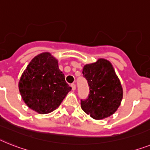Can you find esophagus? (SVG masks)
I'll return each instance as SVG.
<instances>
[{"label": "esophagus", "mask_w": 150, "mask_h": 150, "mask_svg": "<svg viewBox=\"0 0 150 150\" xmlns=\"http://www.w3.org/2000/svg\"><path fill=\"white\" fill-rule=\"evenodd\" d=\"M71 87H72V90H76V85H75V84H74V83L71 84Z\"/></svg>", "instance_id": "esophagus-1"}]
</instances>
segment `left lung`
<instances>
[{
    "mask_svg": "<svg viewBox=\"0 0 150 150\" xmlns=\"http://www.w3.org/2000/svg\"><path fill=\"white\" fill-rule=\"evenodd\" d=\"M83 76L90 86L88 98L81 100V108L95 120L110 117L120 106L123 91L120 79L109 60L100 58L84 65Z\"/></svg>",
    "mask_w": 150,
    "mask_h": 150,
    "instance_id": "1",
    "label": "left lung"
}]
</instances>
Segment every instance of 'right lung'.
I'll return each instance as SVG.
<instances>
[{
	"mask_svg": "<svg viewBox=\"0 0 150 150\" xmlns=\"http://www.w3.org/2000/svg\"><path fill=\"white\" fill-rule=\"evenodd\" d=\"M18 87L27 106L40 114L55 110L72 89L59 69L58 60L49 52L32 59L21 76Z\"/></svg>",
	"mask_w": 150,
	"mask_h": 150,
	"instance_id": "obj_1",
	"label": "right lung"
}]
</instances>
